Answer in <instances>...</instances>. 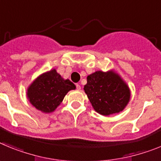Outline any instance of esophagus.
<instances>
[{"mask_svg":"<svg viewBox=\"0 0 161 161\" xmlns=\"http://www.w3.org/2000/svg\"><path fill=\"white\" fill-rule=\"evenodd\" d=\"M76 88L77 90H80L81 89V86L79 84H76Z\"/></svg>","mask_w":161,"mask_h":161,"instance_id":"esophagus-1","label":"esophagus"}]
</instances>
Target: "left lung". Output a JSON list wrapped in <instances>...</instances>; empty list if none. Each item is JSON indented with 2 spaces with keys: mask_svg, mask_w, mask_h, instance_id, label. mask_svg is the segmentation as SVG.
Instances as JSON below:
<instances>
[{
  "mask_svg": "<svg viewBox=\"0 0 161 161\" xmlns=\"http://www.w3.org/2000/svg\"><path fill=\"white\" fill-rule=\"evenodd\" d=\"M84 91L97 113L108 116L122 111L130 100L129 87L114 72L96 71L86 78Z\"/></svg>",
  "mask_w": 161,
  "mask_h": 161,
  "instance_id": "obj_1",
  "label": "left lung"
}]
</instances>
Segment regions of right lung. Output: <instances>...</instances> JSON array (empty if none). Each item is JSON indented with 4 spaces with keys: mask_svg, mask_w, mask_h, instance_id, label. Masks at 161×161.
I'll return each instance as SVG.
<instances>
[{
    "mask_svg": "<svg viewBox=\"0 0 161 161\" xmlns=\"http://www.w3.org/2000/svg\"><path fill=\"white\" fill-rule=\"evenodd\" d=\"M75 88L71 81L64 80L56 69H52L32 82L27 91V96L37 109L51 113L62 102L67 92Z\"/></svg>",
    "mask_w": 161,
    "mask_h": 161,
    "instance_id": "right-lung-1",
    "label": "right lung"
}]
</instances>
